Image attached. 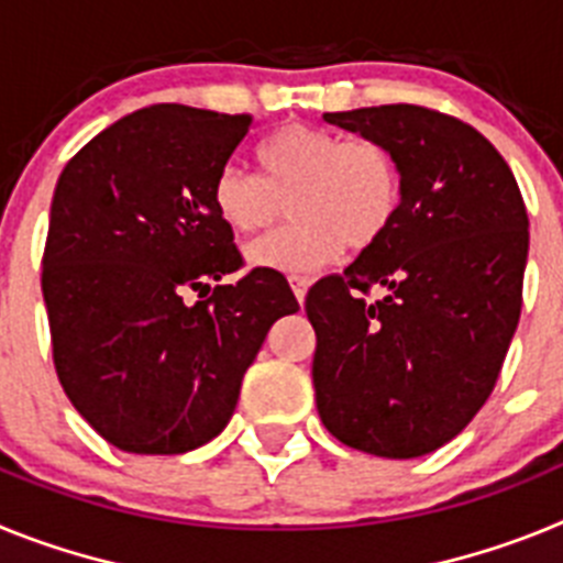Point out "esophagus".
Returning a JSON list of instances; mask_svg holds the SVG:
<instances>
[{
	"label": "esophagus",
	"instance_id": "1",
	"mask_svg": "<svg viewBox=\"0 0 563 563\" xmlns=\"http://www.w3.org/2000/svg\"><path fill=\"white\" fill-rule=\"evenodd\" d=\"M290 285H292V292H296V298H298V305H301L307 296V287H310V276H298V273H292Z\"/></svg>",
	"mask_w": 563,
	"mask_h": 563
}]
</instances>
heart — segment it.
I'll return each instance as SVG.
<instances>
[{"label":"heart","mask_w":563,"mask_h":563,"mask_svg":"<svg viewBox=\"0 0 563 563\" xmlns=\"http://www.w3.org/2000/svg\"><path fill=\"white\" fill-rule=\"evenodd\" d=\"M253 161L258 174L220 168L211 202L222 225L239 236L267 231L287 202L290 225L247 251L258 267L310 273L343 245L366 251L389 233L402 208L400 161L375 137L290 123L267 134L253 148Z\"/></svg>","instance_id":"heart-1"}]
</instances>
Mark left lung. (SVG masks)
Returning <instances> with one entry per match:
<instances>
[{
    "mask_svg": "<svg viewBox=\"0 0 563 563\" xmlns=\"http://www.w3.org/2000/svg\"><path fill=\"white\" fill-rule=\"evenodd\" d=\"M324 121L397 154L402 208L377 245L307 292L318 415L363 454H431L499 380L521 316L525 200L494 143L454 114L386 103ZM372 286L387 296L369 302Z\"/></svg>",
    "mask_w": 563,
    "mask_h": 563,
    "instance_id": "1",
    "label": "left lung"
}]
</instances>
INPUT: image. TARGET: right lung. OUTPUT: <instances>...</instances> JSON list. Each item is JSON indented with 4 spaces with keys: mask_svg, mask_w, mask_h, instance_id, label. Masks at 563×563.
<instances>
[{
    "mask_svg": "<svg viewBox=\"0 0 563 563\" xmlns=\"http://www.w3.org/2000/svg\"><path fill=\"white\" fill-rule=\"evenodd\" d=\"M251 123L154 103L96 134L58 177L42 258L53 363L114 449L186 454L213 440L273 321L298 310L273 267L222 285L245 258L211 186Z\"/></svg>",
    "mask_w": 563,
    "mask_h": 563,
    "instance_id": "obj_1",
    "label": "right lung"
}]
</instances>
